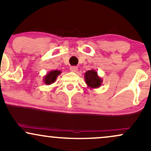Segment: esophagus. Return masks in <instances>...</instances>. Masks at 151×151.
<instances>
[{"label": "esophagus", "instance_id": "34e87169", "mask_svg": "<svg viewBox=\"0 0 151 151\" xmlns=\"http://www.w3.org/2000/svg\"><path fill=\"white\" fill-rule=\"evenodd\" d=\"M78 70V67H75V66H73V67H70V70L73 72H76Z\"/></svg>", "mask_w": 151, "mask_h": 151}]
</instances>
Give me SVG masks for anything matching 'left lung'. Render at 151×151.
<instances>
[{"label": "left lung", "instance_id": "obj_1", "mask_svg": "<svg viewBox=\"0 0 151 151\" xmlns=\"http://www.w3.org/2000/svg\"><path fill=\"white\" fill-rule=\"evenodd\" d=\"M84 79L86 85L90 89H97L101 86L103 82L101 78L98 75L97 72L94 70L86 72L84 74Z\"/></svg>", "mask_w": 151, "mask_h": 151}]
</instances>
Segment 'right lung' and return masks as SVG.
Wrapping results in <instances>:
<instances>
[{"instance_id": "right-lung-1", "label": "right lung", "mask_w": 151, "mask_h": 151, "mask_svg": "<svg viewBox=\"0 0 151 151\" xmlns=\"http://www.w3.org/2000/svg\"><path fill=\"white\" fill-rule=\"evenodd\" d=\"M61 71L60 70H52L47 73L46 75L44 76L43 77V81L46 85H50L52 83L55 81L57 78L60 74H61Z\"/></svg>"}]
</instances>
